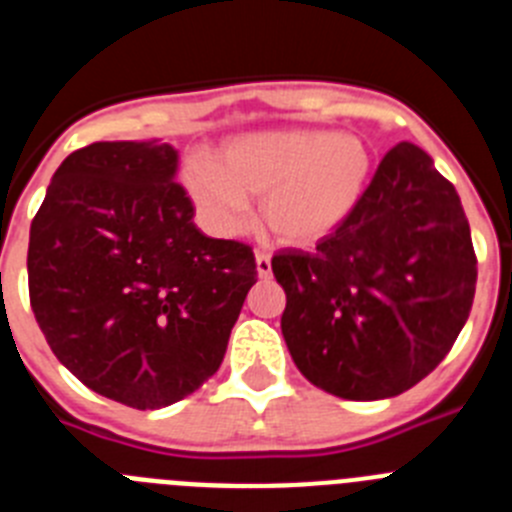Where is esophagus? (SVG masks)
<instances>
[{"mask_svg": "<svg viewBox=\"0 0 512 512\" xmlns=\"http://www.w3.org/2000/svg\"><path fill=\"white\" fill-rule=\"evenodd\" d=\"M256 271L261 279L271 277V256L266 251H256Z\"/></svg>", "mask_w": 512, "mask_h": 512, "instance_id": "obj_1", "label": "esophagus"}]
</instances>
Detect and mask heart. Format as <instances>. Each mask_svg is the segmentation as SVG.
Here are the masks:
<instances>
[{
	"label": "heart",
	"instance_id": "obj_1",
	"mask_svg": "<svg viewBox=\"0 0 512 512\" xmlns=\"http://www.w3.org/2000/svg\"><path fill=\"white\" fill-rule=\"evenodd\" d=\"M369 153L359 138L330 130H269L230 138L215 153L189 158L184 189L215 235L251 225V202L282 243L318 241L351 215L369 179Z\"/></svg>",
	"mask_w": 512,
	"mask_h": 512
}]
</instances>
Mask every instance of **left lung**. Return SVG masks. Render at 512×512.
<instances>
[{
  "instance_id": "left-lung-1",
  "label": "left lung",
  "mask_w": 512,
  "mask_h": 512,
  "mask_svg": "<svg viewBox=\"0 0 512 512\" xmlns=\"http://www.w3.org/2000/svg\"><path fill=\"white\" fill-rule=\"evenodd\" d=\"M282 333L297 369L343 400H384L436 369L477 284L469 220L449 179L397 143L351 215L312 251L284 248Z\"/></svg>"
}]
</instances>
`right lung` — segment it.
Returning <instances> with one entry per match:
<instances>
[{"instance_id": "1", "label": "right lung", "mask_w": 512, "mask_h": 512, "mask_svg": "<svg viewBox=\"0 0 512 512\" xmlns=\"http://www.w3.org/2000/svg\"><path fill=\"white\" fill-rule=\"evenodd\" d=\"M171 143L102 140L53 174L30 225L27 284L45 341L128 408L184 400L220 369L256 284L241 241L207 238Z\"/></svg>"}]
</instances>
